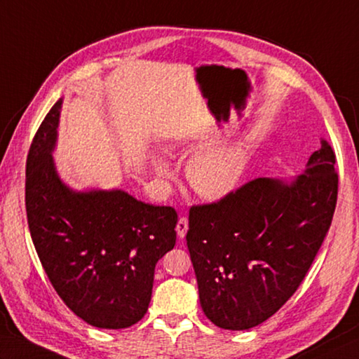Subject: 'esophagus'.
Here are the masks:
<instances>
[{"label": "esophagus", "instance_id": "obj_1", "mask_svg": "<svg viewBox=\"0 0 359 359\" xmlns=\"http://www.w3.org/2000/svg\"><path fill=\"white\" fill-rule=\"evenodd\" d=\"M175 230H177L179 238H184L187 235V230H188V219H187V217H180L177 226H175Z\"/></svg>", "mask_w": 359, "mask_h": 359}]
</instances>
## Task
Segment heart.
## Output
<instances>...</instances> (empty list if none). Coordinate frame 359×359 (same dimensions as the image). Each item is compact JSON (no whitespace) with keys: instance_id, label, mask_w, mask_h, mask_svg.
<instances>
[{"instance_id":"heart-1","label":"heart","mask_w":359,"mask_h":359,"mask_svg":"<svg viewBox=\"0 0 359 359\" xmlns=\"http://www.w3.org/2000/svg\"><path fill=\"white\" fill-rule=\"evenodd\" d=\"M182 144L184 143L180 140H171L166 144V151L170 154L179 152ZM248 160V146L243 140L208 147L188 160L185 168L187 180L201 198L219 201L240 184ZM152 168L158 177H171V168L161 157H152Z\"/></svg>"}]
</instances>
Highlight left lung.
I'll use <instances>...</instances> for the list:
<instances>
[{
    "instance_id": "1",
    "label": "left lung",
    "mask_w": 359,
    "mask_h": 359,
    "mask_svg": "<svg viewBox=\"0 0 359 359\" xmlns=\"http://www.w3.org/2000/svg\"><path fill=\"white\" fill-rule=\"evenodd\" d=\"M334 160L322 140L294 179L259 177L189 210L187 245L201 306L216 327H257L296 292L333 219Z\"/></svg>"
}]
</instances>
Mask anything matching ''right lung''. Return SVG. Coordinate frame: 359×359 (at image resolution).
Segmentation results:
<instances>
[{
    "mask_svg": "<svg viewBox=\"0 0 359 359\" xmlns=\"http://www.w3.org/2000/svg\"><path fill=\"white\" fill-rule=\"evenodd\" d=\"M62 100L35 133L26 161V213L49 282L77 318L97 328H128L149 306L154 271L175 244L177 213L123 189L76 191L53 152Z\"/></svg>",
    "mask_w": 359,
    "mask_h": 359,
    "instance_id": "obj_1",
    "label": "right lung"
}]
</instances>
